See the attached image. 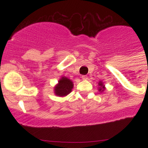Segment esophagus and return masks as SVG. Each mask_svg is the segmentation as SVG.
Returning <instances> with one entry per match:
<instances>
[{"label": "esophagus", "mask_w": 148, "mask_h": 148, "mask_svg": "<svg viewBox=\"0 0 148 148\" xmlns=\"http://www.w3.org/2000/svg\"><path fill=\"white\" fill-rule=\"evenodd\" d=\"M87 75H82V80H87Z\"/></svg>", "instance_id": "1"}]
</instances>
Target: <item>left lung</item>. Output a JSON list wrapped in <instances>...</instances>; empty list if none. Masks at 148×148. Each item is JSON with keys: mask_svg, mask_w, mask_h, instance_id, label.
I'll return each mask as SVG.
<instances>
[{"mask_svg": "<svg viewBox=\"0 0 148 148\" xmlns=\"http://www.w3.org/2000/svg\"><path fill=\"white\" fill-rule=\"evenodd\" d=\"M99 86L101 87H99V91H101V90H102V91H103V90H104V87L103 86V84H102V83H101V82H99Z\"/></svg>", "mask_w": 148, "mask_h": 148, "instance_id": "8db88e82", "label": "left lung"}]
</instances>
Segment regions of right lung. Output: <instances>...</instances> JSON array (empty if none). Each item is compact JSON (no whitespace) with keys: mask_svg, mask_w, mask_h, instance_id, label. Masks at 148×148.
I'll use <instances>...</instances> for the list:
<instances>
[{"mask_svg":"<svg viewBox=\"0 0 148 148\" xmlns=\"http://www.w3.org/2000/svg\"><path fill=\"white\" fill-rule=\"evenodd\" d=\"M73 84L70 79L63 77L58 82V84L55 88V92L59 96H65L72 91Z\"/></svg>","mask_w":148,"mask_h":148,"instance_id":"1","label":"right lung"}]
</instances>
